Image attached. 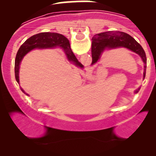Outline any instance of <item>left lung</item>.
Here are the masks:
<instances>
[{
	"label": "left lung",
	"mask_w": 156,
	"mask_h": 156,
	"mask_svg": "<svg viewBox=\"0 0 156 156\" xmlns=\"http://www.w3.org/2000/svg\"><path fill=\"white\" fill-rule=\"evenodd\" d=\"M92 65L100 60L102 54L106 50L124 48L134 52L140 56L144 63L143 79L146 75L147 58L144 49L131 36L122 31H106L94 35L92 39ZM140 87L135 90V93L139 92Z\"/></svg>",
	"instance_id": "obj_1"
}]
</instances>
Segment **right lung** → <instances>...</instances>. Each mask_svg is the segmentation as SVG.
<instances>
[{
    "label": "right lung",
    "mask_w": 156,
    "mask_h": 156,
    "mask_svg": "<svg viewBox=\"0 0 156 156\" xmlns=\"http://www.w3.org/2000/svg\"><path fill=\"white\" fill-rule=\"evenodd\" d=\"M55 47H60L65 53L66 56L69 62L76 66V67L83 68V64L78 62L76 55L73 53L70 48L69 40L64 36L58 33H51V32H43L35 34L28 38L23 43L17 51L15 58V78L17 82L20 84L19 80V69L20 64L23 57L32 50L34 49H47ZM21 90L25 93L24 90L20 88ZM26 94V93H25ZM28 95V94H26Z\"/></svg>",
    "instance_id": "obj_1"
}]
</instances>
